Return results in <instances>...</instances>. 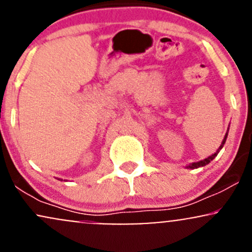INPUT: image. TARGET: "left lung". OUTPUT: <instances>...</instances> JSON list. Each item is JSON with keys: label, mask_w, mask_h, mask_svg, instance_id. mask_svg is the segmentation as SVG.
Wrapping results in <instances>:
<instances>
[{"label": "left lung", "mask_w": 252, "mask_h": 252, "mask_svg": "<svg viewBox=\"0 0 252 252\" xmlns=\"http://www.w3.org/2000/svg\"><path fill=\"white\" fill-rule=\"evenodd\" d=\"M226 137H227V132H226V135H225L224 140H222V142H221V144H220V147H219L218 150H217V152L215 153V154H212L211 156H209V158H205V160H201V161H198V162H193V163H190L189 166H187V168L194 169V168H199V167H204V166H206V164H209V163L211 162V161H212L213 158H215L216 156L218 155V153L220 152V149L222 148V147H224L225 141H226Z\"/></svg>", "instance_id": "1"}]
</instances>
